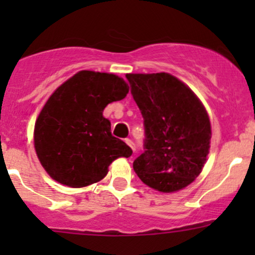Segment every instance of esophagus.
<instances>
[{"mask_svg":"<svg viewBox=\"0 0 255 255\" xmlns=\"http://www.w3.org/2000/svg\"><path fill=\"white\" fill-rule=\"evenodd\" d=\"M125 142H126V143H127V144H128V145H129V146H130V149H132V150H133V151H134V150H135V145H134V143H133V142H132V140H130V139H129V138H127V139H126V140H125Z\"/></svg>","mask_w":255,"mask_h":255,"instance_id":"obj_1","label":"esophagus"}]
</instances>
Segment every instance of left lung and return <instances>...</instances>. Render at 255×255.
<instances>
[{
  "label": "left lung",
  "mask_w": 255,
  "mask_h": 255,
  "mask_svg": "<svg viewBox=\"0 0 255 255\" xmlns=\"http://www.w3.org/2000/svg\"><path fill=\"white\" fill-rule=\"evenodd\" d=\"M144 120V149L133 161L145 185L174 192L202 171L210 149L208 115L190 87L168 73L127 74Z\"/></svg>",
  "instance_id": "left-lung-1"
}]
</instances>
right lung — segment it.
Returning a JSON list of instances; mask_svg holds the SVG:
<instances>
[{"label":"right lung","instance_id":"right-lung-1","mask_svg":"<svg viewBox=\"0 0 255 255\" xmlns=\"http://www.w3.org/2000/svg\"><path fill=\"white\" fill-rule=\"evenodd\" d=\"M122 78L82 70L53 92L34 126V148L51 179L84 187L104 179L117 158L132 149L113 137L105 107L127 96Z\"/></svg>","mask_w":255,"mask_h":255}]
</instances>
